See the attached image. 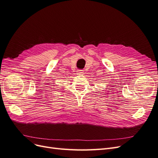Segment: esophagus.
Wrapping results in <instances>:
<instances>
[{
    "mask_svg": "<svg viewBox=\"0 0 158 158\" xmlns=\"http://www.w3.org/2000/svg\"><path fill=\"white\" fill-rule=\"evenodd\" d=\"M84 74V71L82 70H78L77 71V74L78 75H83Z\"/></svg>",
    "mask_w": 158,
    "mask_h": 158,
    "instance_id": "34e87169",
    "label": "esophagus"
}]
</instances>
